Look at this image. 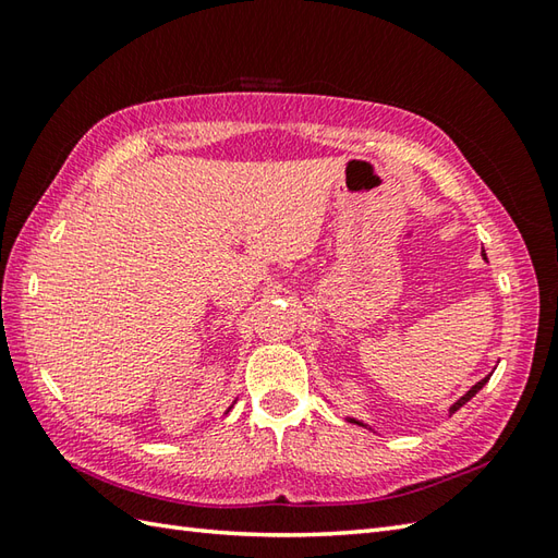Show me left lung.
Returning <instances> with one entry per match:
<instances>
[{"label":"left lung","instance_id":"8db88e82","mask_svg":"<svg viewBox=\"0 0 558 558\" xmlns=\"http://www.w3.org/2000/svg\"><path fill=\"white\" fill-rule=\"evenodd\" d=\"M482 256H484V258H487V254H484V248H482ZM489 376H492V374H489ZM489 376H484V378H482V381H477L475 386H472V388L468 390V393H465V396H460V398H458V400L453 402V405H450V408H448V417H450V414H453V412H458V410H460L462 405H465V402H468V400H472V398H475V396L480 393V390L484 388V384H487V381H489ZM348 422H354V424H360V426H364V429H369V432H374V429H372V426H369V424H364L362 420H354V417H348Z\"/></svg>","mask_w":558,"mask_h":558}]
</instances>
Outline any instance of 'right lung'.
<instances>
[{
	"instance_id": "obj_1",
	"label": "right lung",
	"mask_w": 558,
	"mask_h": 558,
	"mask_svg": "<svg viewBox=\"0 0 558 558\" xmlns=\"http://www.w3.org/2000/svg\"><path fill=\"white\" fill-rule=\"evenodd\" d=\"M230 410H232V408H228V412H230ZM228 412H225V414H228Z\"/></svg>"
}]
</instances>
